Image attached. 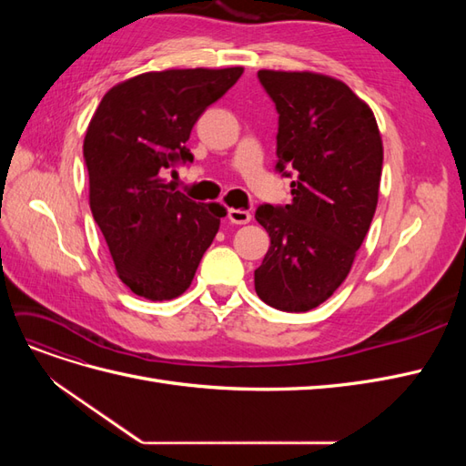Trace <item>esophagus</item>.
<instances>
[{"instance_id": "obj_1", "label": "esophagus", "mask_w": 466, "mask_h": 466, "mask_svg": "<svg viewBox=\"0 0 466 466\" xmlns=\"http://www.w3.org/2000/svg\"><path fill=\"white\" fill-rule=\"evenodd\" d=\"M250 214L247 209H235V208H231V209H228V219L231 221V223H235V225H245V223H248L250 221Z\"/></svg>"}]
</instances>
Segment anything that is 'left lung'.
Wrapping results in <instances>:
<instances>
[{
  "label": "left lung",
  "instance_id": "obj_1",
  "mask_svg": "<svg viewBox=\"0 0 466 466\" xmlns=\"http://www.w3.org/2000/svg\"><path fill=\"white\" fill-rule=\"evenodd\" d=\"M278 112L276 171L291 204L257 208L270 237L255 270L258 298L286 313L327 301L346 279L377 208L383 144L371 108L342 81L260 69Z\"/></svg>",
  "mask_w": 466,
  "mask_h": 466
}]
</instances>
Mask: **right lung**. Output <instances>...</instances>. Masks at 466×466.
<instances>
[{
	"instance_id": "1",
	"label": "right lung",
	"mask_w": 466,
	"mask_h": 466,
	"mask_svg": "<svg viewBox=\"0 0 466 466\" xmlns=\"http://www.w3.org/2000/svg\"><path fill=\"white\" fill-rule=\"evenodd\" d=\"M241 74H142L112 87L95 110L83 142L89 204L120 279L139 298L185 293L219 229L225 208L194 202L161 177L194 161L187 142L196 120Z\"/></svg>"
}]
</instances>
